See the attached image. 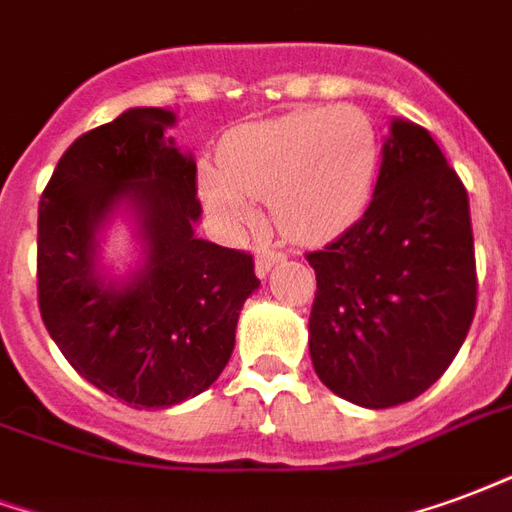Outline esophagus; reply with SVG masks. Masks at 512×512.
I'll return each instance as SVG.
<instances>
[{
	"instance_id": "obj_1",
	"label": "esophagus",
	"mask_w": 512,
	"mask_h": 512,
	"mask_svg": "<svg viewBox=\"0 0 512 512\" xmlns=\"http://www.w3.org/2000/svg\"><path fill=\"white\" fill-rule=\"evenodd\" d=\"M282 252H276V249H271V246H260V249H257V255H255V266H257V274L260 276H266L268 271H271V268L276 266V263H279V260H282Z\"/></svg>"
}]
</instances>
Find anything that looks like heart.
I'll return each instance as SVG.
<instances>
[{
  "label": "heart",
  "mask_w": 512,
  "mask_h": 512,
  "mask_svg": "<svg viewBox=\"0 0 512 512\" xmlns=\"http://www.w3.org/2000/svg\"><path fill=\"white\" fill-rule=\"evenodd\" d=\"M380 157V130L363 108L317 105L230 132L219 170H203L200 189L225 225H249L252 203L268 200L282 236L320 244L361 217Z\"/></svg>",
  "instance_id": "obj_1"
}]
</instances>
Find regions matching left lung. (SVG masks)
Here are the masks:
<instances>
[{
    "label": "left lung",
    "instance_id": "left-lung-1",
    "mask_svg": "<svg viewBox=\"0 0 512 512\" xmlns=\"http://www.w3.org/2000/svg\"><path fill=\"white\" fill-rule=\"evenodd\" d=\"M306 260L309 352L336 396L385 410L445 374L475 317L478 268L467 189L423 127L393 121L372 203Z\"/></svg>",
    "mask_w": 512,
    "mask_h": 512
}]
</instances>
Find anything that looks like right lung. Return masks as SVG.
<instances>
[{"mask_svg":"<svg viewBox=\"0 0 512 512\" xmlns=\"http://www.w3.org/2000/svg\"><path fill=\"white\" fill-rule=\"evenodd\" d=\"M130 108L83 132L45 184L37 217V304L75 372L130 407H173L217 380L238 312L260 279L244 249L195 238L198 168L165 127ZM121 197L141 214L147 268L124 291L93 271V236Z\"/></svg>","mask_w":512,"mask_h":512,"instance_id":"obj_1","label":"right lung"}]
</instances>
